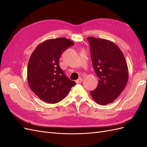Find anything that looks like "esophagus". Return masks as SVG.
Here are the masks:
<instances>
[{"mask_svg": "<svg viewBox=\"0 0 147 147\" xmlns=\"http://www.w3.org/2000/svg\"><path fill=\"white\" fill-rule=\"evenodd\" d=\"M82 81H83V78H78V80H76V83H80L82 82Z\"/></svg>", "mask_w": 147, "mask_h": 147, "instance_id": "34e87169", "label": "esophagus"}]
</instances>
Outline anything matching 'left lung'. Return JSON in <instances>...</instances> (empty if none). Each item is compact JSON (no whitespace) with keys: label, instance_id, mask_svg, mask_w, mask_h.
<instances>
[{"label":"left lung","instance_id":"obj_1","mask_svg":"<svg viewBox=\"0 0 147 147\" xmlns=\"http://www.w3.org/2000/svg\"><path fill=\"white\" fill-rule=\"evenodd\" d=\"M90 43L92 63L97 77L98 85L90 92L97 104L112 103L126 87L128 68L123 52L109 40L87 37Z\"/></svg>","mask_w":147,"mask_h":147}]
</instances>
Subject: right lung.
Wrapping results in <instances>:
<instances>
[{"instance_id": "obj_1", "label": "right lung", "mask_w": 147, "mask_h": 147, "mask_svg": "<svg viewBox=\"0 0 147 147\" xmlns=\"http://www.w3.org/2000/svg\"><path fill=\"white\" fill-rule=\"evenodd\" d=\"M74 44L64 37L49 39L39 44L31 55L28 82L31 90L43 101L57 103L76 84L65 76L59 64L62 53Z\"/></svg>"}]
</instances>
